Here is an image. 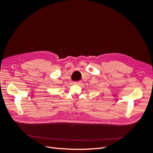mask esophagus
<instances>
[{
	"label": "esophagus",
	"instance_id": "34e87169",
	"mask_svg": "<svg viewBox=\"0 0 153 153\" xmlns=\"http://www.w3.org/2000/svg\"><path fill=\"white\" fill-rule=\"evenodd\" d=\"M81 83V81H75V82H74V84H76V85L80 84Z\"/></svg>",
	"mask_w": 153,
	"mask_h": 153
}]
</instances>
